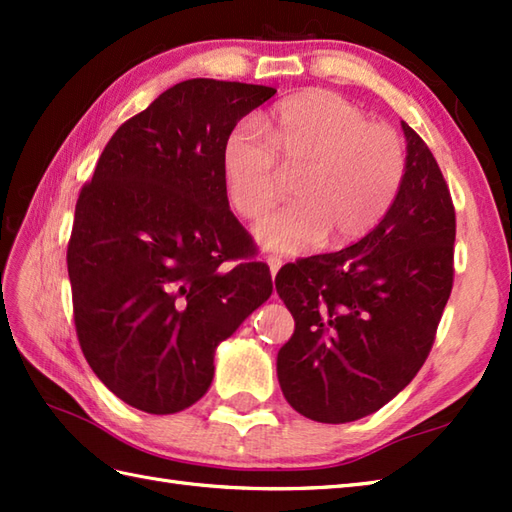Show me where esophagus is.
Wrapping results in <instances>:
<instances>
[{
  "label": "esophagus",
  "mask_w": 512,
  "mask_h": 512,
  "mask_svg": "<svg viewBox=\"0 0 512 512\" xmlns=\"http://www.w3.org/2000/svg\"><path fill=\"white\" fill-rule=\"evenodd\" d=\"M266 264H268V268H270V275H277L279 273V268H281V264H284V262H281V259L279 257H275V255H270V257H266Z\"/></svg>",
  "instance_id": "obj_1"
}]
</instances>
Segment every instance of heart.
I'll use <instances>...</instances> for the list:
<instances>
[{
	"mask_svg": "<svg viewBox=\"0 0 512 512\" xmlns=\"http://www.w3.org/2000/svg\"><path fill=\"white\" fill-rule=\"evenodd\" d=\"M237 123L222 147V178L233 209L257 220L279 198L281 172L297 176L292 202L255 228L257 242L284 255L365 237L394 204L407 154L394 129L328 90L281 101L266 123Z\"/></svg>",
	"mask_w": 512,
	"mask_h": 512,
	"instance_id": "b5f03b06",
	"label": "heart"
}]
</instances>
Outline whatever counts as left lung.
<instances>
[{
	"label": "left lung",
	"instance_id": "8db88e82",
	"mask_svg": "<svg viewBox=\"0 0 512 512\" xmlns=\"http://www.w3.org/2000/svg\"><path fill=\"white\" fill-rule=\"evenodd\" d=\"M407 171L383 220L356 244L277 273L295 334L277 354L290 407L341 424L405 389L436 341L453 288L455 209L424 140L402 121Z\"/></svg>",
	"mask_w": 512,
	"mask_h": 512
}]
</instances>
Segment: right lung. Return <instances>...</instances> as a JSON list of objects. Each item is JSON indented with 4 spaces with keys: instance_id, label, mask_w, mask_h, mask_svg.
I'll list each match as a JSON object with an SVG mask.
<instances>
[{
    "instance_id": "add662e5",
    "label": "right lung",
    "mask_w": 512,
    "mask_h": 512,
    "mask_svg": "<svg viewBox=\"0 0 512 512\" xmlns=\"http://www.w3.org/2000/svg\"><path fill=\"white\" fill-rule=\"evenodd\" d=\"M275 88L189 79L116 129L76 200L74 325L101 383L140 411L176 413L213 380L215 347L273 295L228 209L222 147ZM226 261H237L226 267Z\"/></svg>"
}]
</instances>
